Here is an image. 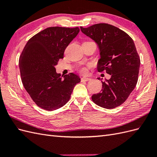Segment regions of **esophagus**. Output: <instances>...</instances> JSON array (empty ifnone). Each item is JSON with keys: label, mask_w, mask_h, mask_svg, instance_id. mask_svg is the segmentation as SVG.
Segmentation results:
<instances>
[{"label": "esophagus", "mask_w": 157, "mask_h": 157, "mask_svg": "<svg viewBox=\"0 0 157 157\" xmlns=\"http://www.w3.org/2000/svg\"><path fill=\"white\" fill-rule=\"evenodd\" d=\"M91 80V78H88V77H82L81 78V81L82 82H87L89 81V80Z\"/></svg>", "instance_id": "1"}]
</instances>
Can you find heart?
Masks as SVG:
<instances>
[{
	"mask_svg": "<svg viewBox=\"0 0 157 157\" xmlns=\"http://www.w3.org/2000/svg\"><path fill=\"white\" fill-rule=\"evenodd\" d=\"M88 67H84V66H82V67H80L79 68V71L82 74H86L88 72Z\"/></svg>",
	"mask_w": 157,
	"mask_h": 157,
	"instance_id": "b5f03b06",
	"label": "heart"
}]
</instances>
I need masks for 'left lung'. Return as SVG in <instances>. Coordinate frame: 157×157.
Wrapping results in <instances>:
<instances>
[{
    "label": "left lung",
    "instance_id": "8db88e82",
    "mask_svg": "<svg viewBox=\"0 0 157 157\" xmlns=\"http://www.w3.org/2000/svg\"><path fill=\"white\" fill-rule=\"evenodd\" d=\"M80 30L99 47L98 71L105 70L111 75L110 79L101 81V92L94 94L92 101L105 109L118 107L130 96L138 79L140 59L134 40L124 31L107 23L80 27Z\"/></svg>",
    "mask_w": 157,
    "mask_h": 157
}]
</instances>
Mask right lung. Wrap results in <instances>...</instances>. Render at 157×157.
Segmentation results:
<instances>
[{
  "label": "right lung",
  "instance_id": "right-lung-1",
  "mask_svg": "<svg viewBox=\"0 0 157 157\" xmlns=\"http://www.w3.org/2000/svg\"><path fill=\"white\" fill-rule=\"evenodd\" d=\"M79 31L78 27H48L31 38L22 51L19 66L23 86L33 101L45 110L63 107L80 82L72 73L62 79L55 68Z\"/></svg>",
  "mask_w": 157,
  "mask_h": 157
}]
</instances>
